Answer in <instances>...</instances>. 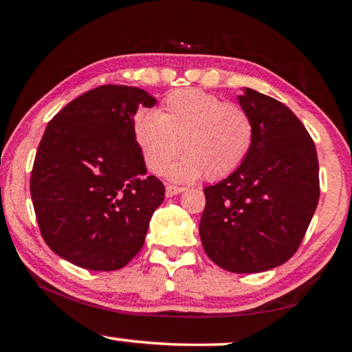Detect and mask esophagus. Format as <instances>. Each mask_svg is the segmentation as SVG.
<instances>
[{"mask_svg":"<svg viewBox=\"0 0 352 352\" xmlns=\"http://www.w3.org/2000/svg\"><path fill=\"white\" fill-rule=\"evenodd\" d=\"M186 188H182V186H174V184H168L166 186V197H172V195H177L183 192V190Z\"/></svg>","mask_w":352,"mask_h":352,"instance_id":"esophagus-1","label":"esophagus"}]
</instances>
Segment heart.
Here are the masks:
<instances>
[{"label": "heart", "instance_id": "b5f03b06", "mask_svg": "<svg viewBox=\"0 0 352 352\" xmlns=\"http://www.w3.org/2000/svg\"><path fill=\"white\" fill-rule=\"evenodd\" d=\"M133 135L151 172H163L182 146L184 157L168 172L172 180H219L245 162L256 129L245 107L201 90H180L164 99L160 113H136Z\"/></svg>", "mask_w": 352, "mask_h": 352}]
</instances>
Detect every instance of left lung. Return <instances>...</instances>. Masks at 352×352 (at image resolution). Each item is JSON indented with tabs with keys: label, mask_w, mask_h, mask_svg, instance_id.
I'll use <instances>...</instances> for the list:
<instances>
[{
	"label": "left lung",
	"mask_w": 352,
	"mask_h": 352,
	"mask_svg": "<svg viewBox=\"0 0 352 352\" xmlns=\"http://www.w3.org/2000/svg\"><path fill=\"white\" fill-rule=\"evenodd\" d=\"M237 99L254 121V144L233 174L204 189L199 231L219 267L259 273L284 264L300 247L318 205V158L289 107L252 88Z\"/></svg>",
	"instance_id": "8db88e82"
}]
</instances>
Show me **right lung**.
I'll return each mask as SVG.
<instances>
[{"label": "right lung", "mask_w": 352, "mask_h": 352, "mask_svg": "<svg viewBox=\"0 0 352 352\" xmlns=\"http://www.w3.org/2000/svg\"><path fill=\"white\" fill-rule=\"evenodd\" d=\"M147 91L102 85L71 100L46 126L31 172L40 233L52 252L87 270L127 265L144 245L164 184L147 175L133 135Z\"/></svg>", "instance_id": "obj_1"}]
</instances>
